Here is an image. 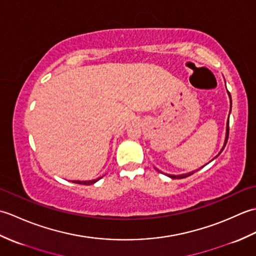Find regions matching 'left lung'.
<instances>
[{"label":"left lung","mask_w":256,"mask_h":256,"mask_svg":"<svg viewBox=\"0 0 256 256\" xmlns=\"http://www.w3.org/2000/svg\"><path fill=\"white\" fill-rule=\"evenodd\" d=\"M229 92V91H228ZM229 96H230V100H231V94H230V92H229ZM231 106H232V103H231ZM230 111H231V108H230ZM228 138H229V120H228V124H226V140H224V148H226V142H228ZM224 148L221 150V152L224 150ZM220 152V153H221ZM219 153V154H220ZM197 170H194V172H189V174H184V175H180V176H175V175H167V176H170V178H172V179H182V178H186V177H188V176H190V175H192L194 172H196Z\"/></svg>","instance_id":"8db88e82"}]
</instances>
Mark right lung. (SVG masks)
<instances>
[{"instance_id": "right-lung-1", "label": "right lung", "mask_w": 256, "mask_h": 256, "mask_svg": "<svg viewBox=\"0 0 256 256\" xmlns=\"http://www.w3.org/2000/svg\"><path fill=\"white\" fill-rule=\"evenodd\" d=\"M99 179H100V178H99ZM99 179H94V180H89V182H78V180H74V182H72L79 184H94L96 182L99 180Z\"/></svg>"}]
</instances>
